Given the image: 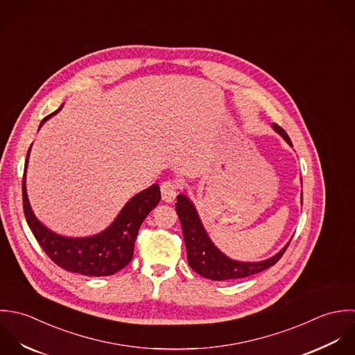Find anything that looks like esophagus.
<instances>
[{
	"instance_id": "1",
	"label": "esophagus",
	"mask_w": 355,
	"mask_h": 355,
	"mask_svg": "<svg viewBox=\"0 0 355 355\" xmlns=\"http://www.w3.org/2000/svg\"><path fill=\"white\" fill-rule=\"evenodd\" d=\"M162 199L166 203H173L177 196V184L174 181H164L160 187Z\"/></svg>"
}]
</instances>
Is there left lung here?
I'll return each mask as SVG.
<instances>
[{
    "label": "left lung",
    "mask_w": 355,
    "mask_h": 355,
    "mask_svg": "<svg viewBox=\"0 0 355 355\" xmlns=\"http://www.w3.org/2000/svg\"><path fill=\"white\" fill-rule=\"evenodd\" d=\"M272 128L283 137L285 141L288 142V145L292 146V142L289 140L288 135L284 132V129L276 123H273ZM175 210L180 216L181 226H182L189 266L198 275L214 282L244 279L266 270L268 268L279 262V259L283 257L286 247L291 243V241L286 243L283 250L279 251L272 258L261 262L234 261L226 257L222 251H219L218 247L211 241L210 236L207 234L200 220L199 214L195 209V205L189 200L187 195L182 193L177 196Z\"/></svg>",
    "instance_id": "8db88e82"
}]
</instances>
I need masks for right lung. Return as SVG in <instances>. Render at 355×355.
<instances>
[{
    "mask_svg": "<svg viewBox=\"0 0 355 355\" xmlns=\"http://www.w3.org/2000/svg\"><path fill=\"white\" fill-rule=\"evenodd\" d=\"M63 107V105H62ZM62 107L46 116L41 126L58 114ZM31 146L27 152L23 175V210L27 223L48 257L64 270L83 276H111L123 269L133 258L135 243L146 215L160 202V188L153 184L133 196L118 214L115 220L103 232L87 237H66L48 229L33 211L26 191V170Z\"/></svg>",
    "mask_w": 355,
    "mask_h": 355,
    "instance_id": "1",
    "label": "right lung"
}]
</instances>
